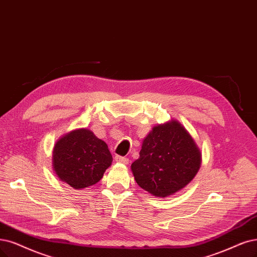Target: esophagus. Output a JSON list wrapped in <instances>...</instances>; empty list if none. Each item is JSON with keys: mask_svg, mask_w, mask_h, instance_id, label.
Wrapping results in <instances>:
<instances>
[{"mask_svg": "<svg viewBox=\"0 0 257 257\" xmlns=\"http://www.w3.org/2000/svg\"><path fill=\"white\" fill-rule=\"evenodd\" d=\"M115 161H116L117 163H122V164H128V162H129V160L127 158L120 157V156H116L115 157Z\"/></svg>", "mask_w": 257, "mask_h": 257, "instance_id": "obj_1", "label": "esophagus"}]
</instances>
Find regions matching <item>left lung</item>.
Returning a JSON list of instances; mask_svg holds the SVG:
<instances>
[{"label":"left lung","instance_id":"1","mask_svg":"<svg viewBox=\"0 0 257 257\" xmlns=\"http://www.w3.org/2000/svg\"><path fill=\"white\" fill-rule=\"evenodd\" d=\"M201 161V150L191 134L179 120L170 119L146 136L131 172L141 188L165 198L192 182Z\"/></svg>","mask_w":257,"mask_h":257}]
</instances>
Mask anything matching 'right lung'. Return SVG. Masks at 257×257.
I'll return each mask as SVG.
<instances>
[{
	"mask_svg": "<svg viewBox=\"0 0 257 257\" xmlns=\"http://www.w3.org/2000/svg\"><path fill=\"white\" fill-rule=\"evenodd\" d=\"M106 142L87 128L62 136L53 148V170L61 182L75 189L96 184L112 163Z\"/></svg>",
	"mask_w": 257,
	"mask_h": 257,
	"instance_id": "right-lung-1",
	"label": "right lung"
}]
</instances>
